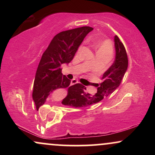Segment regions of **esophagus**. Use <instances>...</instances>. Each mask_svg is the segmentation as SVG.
<instances>
[{
  "label": "esophagus",
  "mask_w": 155,
  "mask_h": 155,
  "mask_svg": "<svg viewBox=\"0 0 155 155\" xmlns=\"http://www.w3.org/2000/svg\"><path fill=\"white\" fill-rule=\"evenodd\" d=\"M77 83H78V80L75 79H72L71 81V85H74V84H77Z\"/></svg>",
  "instance_id": "esophagus-1"
}]
</instances>
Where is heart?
Wrapping results in <instances>:
<instances>
[{"label": "heart", "mask_w": 155, "mask_h": 155, "mask_svg": "<svg viewBox=\"0 0 155 155\" xmlns=\"http://www.w3.org/2000/svg\"><path fill=\"white\" fill-rule=\"evenodd\" d=\"M95 47L97 48V52L98 51H104V52H112V46L111 44L110 43L109 41L104 40L102 41L97 42L95 44Z\"/></svg>", "instance_id": "heart-1"}]
</instances>
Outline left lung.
Returning a JSON list of instances; mask_svg holds the SVG:
<instances>
[{"mask_svg":"<svg viewBox=\"0 0 155 155\" xmlns=\"http://www.w3.org/2000/svg\"><path fill=\"white\" fill-rule=\"evenodd\" d=\"M114 47L116 52L114 62L103 75V82L100 84H97V92L94 95L87 93L84 85L76 84L68 88V95L62 104L75 108L85 107L100 102L117 90L127 71L128 60L125 48L117 35L114 36Z\"/></svg>","mask_w":155,"mask_h":155,"instance_id":"left-lung-1","label":"left lung"}]
</instances>
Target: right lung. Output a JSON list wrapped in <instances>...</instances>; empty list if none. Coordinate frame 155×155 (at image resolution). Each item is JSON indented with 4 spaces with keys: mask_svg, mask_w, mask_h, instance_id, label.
<instances>
[{
    "mask_svg": "<svg viewBox=\"0 0 155 155\" xmlns=\"http://www.w3.org/2000/svg\"><path fill=\"white\" fill-rule=\"evenodd\" d=\"M92 30L85 26L60 32L51 40L42 55L33 84V99L37 110L51 92L70 85L71 80L62 74V65L71 61L84 38Z\"/></svg>",
    "mask_w": 155,
    "mask_h": 155,
    "instance_id": "1",
    "label": "right lung"
}]
</instances>
